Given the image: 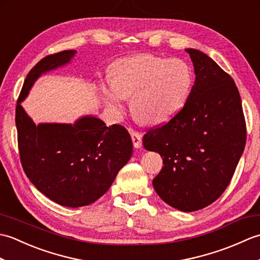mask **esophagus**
I'll use <instances>...</instances> for the list:
<instances>
[{
	"label": "esophagus",
	"mask_w": 260,
	"mask_h": 260,
	"mask_svg": "<svg viewBox=\"0 0 260 260\" xmlns=\"http://www.w3.org/2000/svg\"><path fill=\"white\" fill-rule=\"evenodd\" d=\"M129 134H131V139H132V142H133L134 147H136V148L141 147L142 146V135L139 133V132L133 131V129L129 131Z\"/></svg>",
	"instance_id": "1"
}]
</instances>
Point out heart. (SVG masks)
<instances>
[{
	"mask_svg": "<svg viewBox=\"0 0 260 260\" xmlns=\"http://www.w3.org/2000/svg\"><path fill=\"white\" fill-rule=\"evenodd\" d=\"M193 73L185 60L144 53L115 61L110 80L101 85L103 99L115 112L124 109L125 98L134 117L143 124L168 121L184 107Z\"/></svg>",
	"mask_w": 260,
	"mask_h": 260,
	"instance_id": "1",
	"label": "heart"
}]
</instances>
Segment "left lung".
Returning <instances> with one entry per match:
<instances>
[{
	"instance_id": "1",
	"label": "left lung",
	"mask_w": 260,
	"mask_h": 260,
	"mask_svg": "<svg viewBox=\"0 0 260 260\" xmlns=\"http://www.w3.org/2000/svg\"><path fill=\"white\" fill-rule=\"evenodd\" d=\"M196 81L187 102L167 123L143 137L164 167L153 186L164 202L181 211L208 207L227 189L244 152L247 129L241 98L234 79L213 60L186 49Z\"/></svg>"
}]
</instances>
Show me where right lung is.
<instances>
[{
	"label": "right lung",
	"instance_id": "obj_1",
	"mask_svg": "<svg viewBox=\"0 0 260 260\" xmlns=\"http://www.w3.org/2000/svg\"><path fill=\"white\" fill-rule=\"evenodd\" d=\"M76 51L63 50L42 58L27 74L16 102L20 161L37 189L60 206H88L106 193L133 152L123 126H106L91 116L74 125H36L20 103L42 73L70 61Z\"/></svg>",
	"mask_w": 260,
	"mask_h": 260
}]
</instances>
